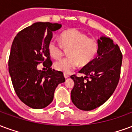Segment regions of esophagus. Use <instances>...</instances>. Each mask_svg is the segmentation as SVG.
Instances as JSON below:
<instances>
[{"label": "esophagus", "mask_w": 132, "mask_h": 132, "mask_svg": "<svg viewBox=\"0 0 132 132\" xmlns=\"http://www.w3.org/2000/svg\"><path fill=\"white\" fill-rule=\"evenodd\" d=\"M63 76H64V78H68L69 77V75H68V74H66V73L63 74Z\"/></svg>", "instance_id": "obj_1"}]
</instances>
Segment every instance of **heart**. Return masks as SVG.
<instances>
[{
	"label": "heart",
	"mask_w": 132,
	"mask_h": 132,
	"mask_svg": "<svg viewBox=\"0 0 132 132\" xmlns=\"http://www.w3.org/2000/svg\"><path fill=\"white\" fill-rule=\"evenodd\" d=\"M62 46L69 48V57L54 63V68L64 73H70L78 66L89 63L96 56L98 44L95 39L88 38L87 35L76 29H71L62 32L60 35ZM54 40L50 41L47 46L50 54L53 58L59 59L63 54V47Z\"/></svg>",
	"instance_id": "b5f03b06"
}]
</instances>
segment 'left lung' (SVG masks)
Segmentation results:
<instances>
[{"mask_svg": "<svg viewBox=\"0 0 132 132\" xmlns=\"http://www.w3.org/2000/svg\"><path fill=\"white\" fill-rule=\"evenodd\" d=\"M97 43L96 57L79 71L85 76H71L74 81L71 100L82 111H92L105 103L117 87L120 76L122 54L118 45L106 36H101Z\"/></svg>", "mask_w": 132, "mask_h": 132, "instance_id": "left-lung-1", "label": "left lung"}]
</instances>
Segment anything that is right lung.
I'll use <instances>...</instances> for the list:
<instances>
[{"label": "right lung", "mask_w": 132, "mask_h": 132, "mask_svg": "<svg viewBox=\"0 0 132 132\" xmlns=\"http://www.w3.org/2000/svg\"><path fill=\"white\" fill-rule=\"evenodd\" d=\"M61 24L36 22L19 32L12 42L9 57V73L14 91L26 106L41 109L53 101L59 84L65 82L63 73L52 69L47 46L52 33ZM43 63L46 71L37 69Z\"/></svg>", "instance_id": "right-lung-1"}]
</instances>
